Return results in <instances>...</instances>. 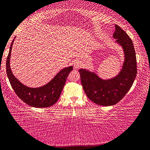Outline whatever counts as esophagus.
<instances>
[{"mask_svg": "<svg viewBox=\"0 0 150 150\" xmlns=\"http://www.w3.org/2000/svg\"><path fill=\"white\" fill-rule=\"evenodd\" d=\"M81 65H82L81 62L79 60H75L74 61V63H73V67H74L75 69H79L81 67Z\"/></svg>", "mask_w": 150, "mask_h": 150, "instance_id": "esophagus-1", "label": "esophagus"}]
</instances>
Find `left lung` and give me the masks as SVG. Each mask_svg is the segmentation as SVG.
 Segmentation results:
<instances>
[{
	"mask_svg": "<svg viewBox=\"0 0 150 150\" xmlns=\"http://www.w3.org/2000/svg\"><path fill=\"white\" fill-rule=\"evenodd\" d=\"M113 38L123 47L125 61L120 73L113 79L103 80L96 73L79 70L84 91L90 100L99 105L110 106L122 100L134 83L137 75V62L134 44L127 34L115 25Z\"/></svg>",
	"mask_w": 150,
	"mask_h": 150,
	"instance_id": "8db88e82",
	"label": "left lung"
}]
</instances>
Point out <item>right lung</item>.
I'll list each match as a JSON object with an SVG mask.
<instances>
[{"instance_id":"obj_1","label":"right lung","mask_w":150,"mask_h":150,"mask_svg":"<svg viewBox=\"0 0 150 150\" xmlns=\"http://www.w3.org/2000/svg\"><path fill=\"white\" fill-rule=\"evenodd\" d=\"M14 40L6 59V70L8 80L15 93L27 105L34 108H48L58 101L65 84L67 77L73 69V67L63 69L48 83L38 88L25 86L13 75L10 68V58Z\"/></svg>"}]
</instances>
